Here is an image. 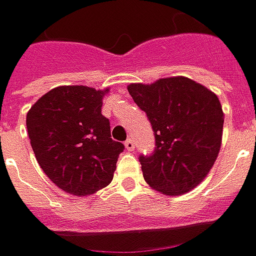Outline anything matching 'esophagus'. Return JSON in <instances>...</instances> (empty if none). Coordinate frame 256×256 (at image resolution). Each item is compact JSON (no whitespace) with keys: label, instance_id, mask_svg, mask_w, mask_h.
I'll use <instances>...</instances> for the list:
<instances>
[{"label":"esophagus","instance_id":"esophagus-1","mask_svg":"<svg viewBox=\"0 0 256 256\" xmlns=\"http://www.w3.org/2000/svg\"><path fill=\"white\" fill-rule=\"evenodd\" d=\"M125 148H126L128 151H134V148H135V144H134V141L131 140V138L125 141Z\"/></svg>","mask_w":256,"mask_h":256}]
</instances>
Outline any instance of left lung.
<instances>
[{"label": "left lung", "instance_id": "1", "mask_svg": "<svg viewBox=\"0 0 256 256\" xmlns=\"http://www.w3.org/2000/svg\"><path fill=\"white\" fill-rule=\"evenodd\" d=\"M128 92L146 114L155 136L154 152L140 156L144 180L171 196L194 190L221 148L224 112L218 96L185 76L130 84Z\"/></svg>", "mask_w": 256, "mask_h": 256}]
</instances>
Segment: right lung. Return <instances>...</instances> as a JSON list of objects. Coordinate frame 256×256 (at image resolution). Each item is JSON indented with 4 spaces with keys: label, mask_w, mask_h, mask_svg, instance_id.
Returning a JSON list of instances; mask_svg holds the SVG:
<instances>
[{
    "label": "right lung",
    "mask_w": 256,
    "mask_h": 256,
    "mask_svg": "<svg viewBox=\"0 0 256 256\" xmlns=\"http://www.w3.org/2000/svg\"><path fill=\"white\" fill-rule=\"evenodd\" d=\"M108 90L56 86L26 114L28 136L40 166L58 188L76 196L110 185L125 148L111 138L110 120L101 114Z\"/></svg>",
    "instance_id": "1"
}]
</instances>
